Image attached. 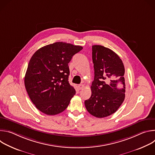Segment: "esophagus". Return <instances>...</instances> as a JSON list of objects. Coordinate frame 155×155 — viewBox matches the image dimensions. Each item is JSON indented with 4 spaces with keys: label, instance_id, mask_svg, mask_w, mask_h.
<instances>
[{
    "label": "esophagus",
    "instance_id": "1",
    "mask_svg": "<svg viewBox=\"0 0 155 155\" xmlns=\"http://www.w3.org/2000/svg\"><path fill=\"white\" fill-rule=\"evenodd\" d=\"M83 87H84V84H79V85H78V88H79V90H82Z\"/></svg>",
    "mask_w": 155,
    "mask_h": 155
}]
</instances>
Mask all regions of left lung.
<instances>
[{
	"label": "left lung",
	"mask_w": 155,
	"mask_h": 155,
	"mask_svg": "<svg viewBox=\"0 0 155 155\" xmlns=\"http://www.w3.org/2000/svg\"><path fill=\"white\" fill-rule=\"evenodd\" d=\"M92 51L94 78L91 86V96L84 101V105L91 115L101 118L116 112L124 100V67L112 50L93 45Z\"/></svg>",
	"instance_id": "1"
}]
</instances>
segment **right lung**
Here are the masks:
<instances>
[{"label":"right lung","mask_w":155,"mask_h":155,"mask_svg":"<svg viewBox=\"0 0 155 155\" xmlns=\"http://www.w3.org/2000/svg\"><path fill=\"white\" fill-rule=\"evenodd\" d=\"M82 49L59 41L40 48L31 58L25 84L31 101L42 113L55 115L68 107L76 93L69 82L68 64Z\"/></svg>","instance_id":"right-lung-1"}]
</instances>
